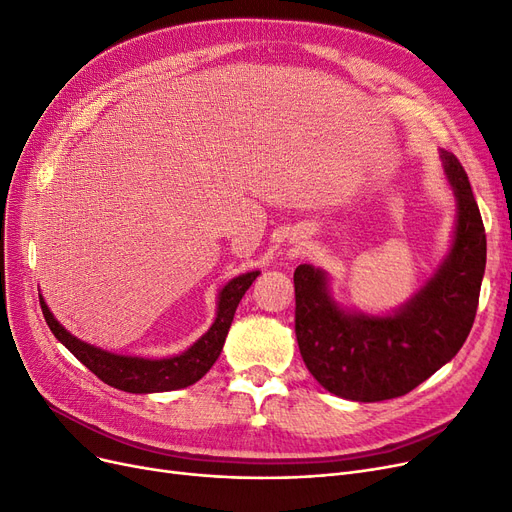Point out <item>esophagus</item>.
Listing matches in <instances>:
<instances>
[{"label": "esophagus", "mask_w": 512, "mask_h": 512, "mask_svg": "<svg viewBox=\"0 0 512 512\" xmlns=\"http://www.w3.org/2000/svg\"><path fill=\"white\" fill-rule=\"evenodd\" d=\"M301 246H304V242H295V249H297L295 253H299V251H301Z\"/></svg>", "instance_id": "esophagus-1"}]
</instances>
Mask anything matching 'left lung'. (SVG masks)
<instances>
[{
    "instance_id": "1",
    "label": "left lung",
    "mask_w": 512,
    "mask_h": 512,
    "mask_svg": "<svg viewBox=\"0 0 512 512\" xmlns=\"http://www.w3.org/2000/svg\"><path fill=\"white\" fill-rule=\"evenodd\" d=\"M458 202L451 249L437 272L392 314L348 312L331 297L329 278L310 263L295 270V335L316 382L348 401L396 399L449 363L475 323L487 240L460 160L441 151Z\"/></svg>"
}]
</instances>
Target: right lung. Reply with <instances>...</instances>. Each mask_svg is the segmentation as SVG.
I'll use <instances>...</instances> for the list:
<instances>
[{
	"mask_svg": "<svg viewBox=\"0 0 512 512\" xmlns=\"http://www.w3.org/2000/svg\"><path fill=\"white\" fill-rule=\"evenodd\" d=\"M259 272H246L232 278L219 291L217 297V316L198 342H194L185 352L166 358H143V356H126L101 350L90 346L82 339L71 335L59 320L48 310L44 297L40 295V306L46 323L54 337L75 356L82 365H86L101 382L132 394H149V392H168L196 384L200 377L215 365L219 358L227 331L232 327L236 308L242 295L253 285Z\"/></svg>",
	"mask_w": 512,
	"mask_h": 512,
	"instance_id": "1",
	"label": "right lung"
}]
</instances>
